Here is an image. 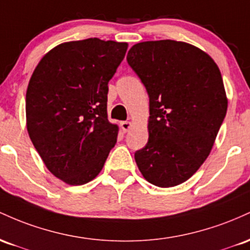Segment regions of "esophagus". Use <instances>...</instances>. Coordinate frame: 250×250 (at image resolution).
<instances>
[{"label":"esophagus","instance_id":"esophagus-1","mask_svg":"<svg viewBox=\"0 0 250 250\" xmlns=\"http://www.w3.org/2000/svg\"><path fill=\"white\" fill-rule=\"evenodd\" d=\"M131 126H132V123H131V122H122V123H120V127H122V130L124 131V132H127V131L131 128Z\"/></svg>","mask_w":250,"mask_h":250}]
</instances>
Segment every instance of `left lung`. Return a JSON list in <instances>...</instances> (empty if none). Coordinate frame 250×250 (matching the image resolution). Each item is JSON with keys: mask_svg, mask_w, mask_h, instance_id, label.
Here are the masks:
<instances>
[{"mask_svg": "<svg viewBox=\"0 0 250 250\" xmlns=\"http://www.w3.org/2000/svg\"><path fill=\"white\" fill-rule=\"evenodd\" d=\"M126 59L150 98L148 140L134 153L138 169L153 186H178L209 156L226 117L222 75L207 53L181 41L140 42Z\"/></svg>", "mask_w": 250, "mask_h": 250, "instance_id": "obj_1", "label": "left lung"}]
</instances>
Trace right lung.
Instances as JSON below:
<instances>
[{
  "label": "right lung",
  "instance_id": "add662e5",
  "mask_svg": "<svg viewBox=\"0 0 250 250\" xmlns=\"http://www.w3.org/2000/svg\"><path fill=\"white\" fill-rule=\"evenodd\" d=\"M126 50V42L97 38L64 42L33 72L26 94L28 134L47 169L64 183L83 186L97 177L116 145L107 85Z\"/></svg>",
  "mask_w": 250,
  "mask_h": 250
}]
</instances>
